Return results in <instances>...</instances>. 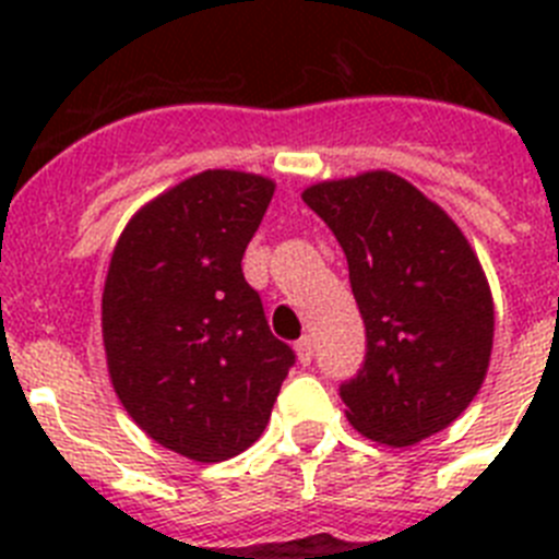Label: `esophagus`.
<instances>
[{"instance_id": "obj_1", "label": "esophagus", "mask_w": 559, "mask_h": 559, "mask_svg": "<svg viewBox=\"0 0 559 559\" xmlns=\"http://www.w3.org/2000/svg\"><path fill=\"white\" fill-rule=\"evenodd\" d=\"M296 358L302 367H308L310 360H313V338L310 335H302V338L296 341Z\"/></svg>"}]
</instances>
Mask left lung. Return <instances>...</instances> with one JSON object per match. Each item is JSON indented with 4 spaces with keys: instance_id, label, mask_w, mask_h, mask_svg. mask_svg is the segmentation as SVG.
<instances>
[{
    "instance_id": "obj_1",
    "label": "left lung",
    "mask_w": 559,
    "mask_h": 559,
    "mask_svg": "<svg viewBox=\"0 0 559 559\" xmlns=\"http://www.w3.org/2000/svg\"><path fill=\"white\" fill-rule=\"evenodd\" d=\"M302 201L347 254L367 328L364 369L341 386L349 426L383 445H417L451 426L487 378V274L456 221L397 173L319 181Z\"/></svg>"
}]
</instances>
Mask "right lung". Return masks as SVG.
<instances>
[{
  "label": "right lung",
  "instance_id": "add662e5",
  "mask_svg": "<svg viewBox=\"0 0 559 559\" xmlns=\"http://www.w3.org/2000/svg\"><path fill=\"white\" fill-rule=\"evenodd\" d=\"M274 190L257 173H195L133 212L111 251V386L153 442L192 462L254 445L294 364L240 269Z\"/></svg>",
  "mask_w": 559,
  "mask_h": 559
}]
</instances>
